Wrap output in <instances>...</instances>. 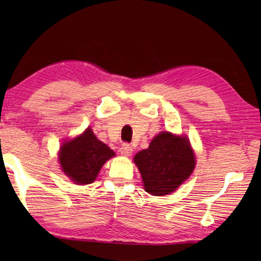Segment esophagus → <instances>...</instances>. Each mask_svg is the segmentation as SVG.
Returning a JSON list of instances; mask_svg holds the SVG:
<instances>
[{
	"instance_id": "1",
	"label": "esophagus",
	"mask_w": 261,
	"mask_h": 261,
	"mask_svg": "<svg viewBox=\"0 0 261 261\" xmlns=\"http://www.w3.org/2000/svg\"><path fill=\"white\" fill-rule=\"evenodd\" d=\"M132 151H134V149H132L129 143H124V145H122V147L120 148V152L122 156L124 157H130L132 154Z\"/></svg>"
}]
</instances>
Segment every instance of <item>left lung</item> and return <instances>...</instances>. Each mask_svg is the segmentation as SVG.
<instances>
[{
  "label": "left lung",
  "instance_id": "1",
  "mask_svg": "<svg viewBox=\"0 0 261 261\" xmlns=\"http://www.w3.org/2000/svg\"><path fill=\"white\" fill-rule=\"evenodd\" d=\"M134 162L139 169L143 188L153 196L176 191L195 168V154L184 136L160 132L148 149L138 152Z\"/></svg>",
  "mask_w": 261,
  "mask_h": 261
}]
</instances>
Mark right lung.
I'll return each instance as SVG.
<instances>
[{
    "mask_svg": "<svg viewBox=\"0 0 261 261\" xmlns=\"http://www.w3.org/2000/svg\"><path fill=\"white\" fill-rule=\"evenodd\" d=\"M58 156L66 176L77 185H87L96 179L102 166L115 156V152L87 127L81 136L64 142Z\"/></svg>",
    "mask_w": 261,
    "mask_h": 261,
    "instance_id": "add662e5",
    "label": "right lung"
}]
</instances>
